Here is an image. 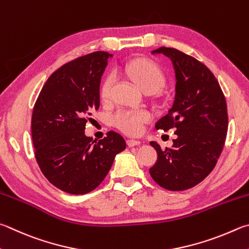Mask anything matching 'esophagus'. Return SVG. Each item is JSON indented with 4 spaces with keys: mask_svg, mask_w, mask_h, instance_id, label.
Returning a JSON list of instances; mask_svg holds the SVG:
<instances>
[{
    "mask_svg": "<svg viewBox=\"0 0 249 249\" xmlns=\"http://www.w3.org/2000/svg\"><path fill=\"white\" fill-rule=\"evenodd\" d=\"M142 143L139 140H135V139H128L127 140V144L129 147H135V146H139Z\"/></svg>",
    "mask_w": 249,
    "mask_h": 249,
    "instance_id": "obj_1",
    "label": "esophagus"
}]
</instances>
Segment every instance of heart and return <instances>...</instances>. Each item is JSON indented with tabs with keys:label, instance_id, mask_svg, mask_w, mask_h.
Masks as SVG:
<instances>
[{
	"label": "heart",
	"instance_id": "heart-1",
	"mask_svg": "<svg viewBox=\"0 0 249 249\" xmlns=\"http://www.w3.org/2000/svg\"><path fill=\"white\" fill-rule=\"evenodd\" d=\"M126 71L135 83L143 91L152 90L158 91L164 85V75L159 66L150 60H136L126 65ZM115 81L114 74L107 75L103 80L100 88V96L102 99L110 98L112 86ZM151 113L147 109H120L112 116L113 124L122 132L128 135H138L142 132L143 125L150 122Z\"/></svg>",
	"mask_w": 249,
	"mask_h": 249
}]
</instances>
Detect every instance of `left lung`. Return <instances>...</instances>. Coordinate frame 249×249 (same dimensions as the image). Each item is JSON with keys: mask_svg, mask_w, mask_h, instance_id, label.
Returning a JSON list of instances; mask_svg holds the SVG:
<instances>
[{"mask_svg": "<svg viewBox=\"0 0 249 249\" xmlns=\"http://www.w3.org/2000/svg\"><path fill=\"white\" fill-rule=\"evenodd\" d=\"M151 54L169 57L175 74V96L171 109L156 128H175L173 146L162 150L149 170L153 180L168 191H185L205 179L213 170L228 132L227 101L211 71L193 56L161 47Z\"/></svg>", "mask_w": 249, "mask_h": 249, "instance_id": "1", "label": "left lung"}]
</instances>
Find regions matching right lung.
<instances>
[{"label": "right lung", "instance_id": "right-lung-1", "mask_svg": "<svg viewBox=\"0 0 249 249\" xmlns=\"http://www.w3.org/2000/svg\"><path fill=\"white\" fill-rule=\"evenodd\" d=\"M112 54L97 51L66 63L48 78L35 103L31 136L43 175L61 191L84 195L97 188L126 148L116 132L97 140L86 123L100 107V81Z\"/></svg>", "mask_w": 249, "mask_h": 249}]
</instances>
